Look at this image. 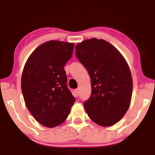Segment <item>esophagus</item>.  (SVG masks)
<instances>
[{"label": "esophagus", "mask_w": 155, "mask_h": 155, "mask_svg": "<svg viewBox=\"0 0 155 155\" xmlns=\"http://www.w3.org/2000/svg\"><path fill=\"white\" fill-rule=\"evenodd\" d=\"M75 95H76V96H79V89H76V90H75Z\"/></svg>", "instance_id": "34e87169"}]
</instances>
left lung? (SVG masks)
<instances>
[{"instance_id": "1", "label": "left lung", "mask_w": 155, "mask_h": 155, "mask_svg": "<svg viewBox=\"0 0 155 155\" xmlns=\"http://www.w3.org/2000/svg\"><path fill=\"white\" fill-rule=\"evenodd\" d=\"M76 55L91 80V95L84 101L89 118L103 127L118 122L130 107L132 79L120 53L104 40L90 39L78 43Z\"/></svg>"}]
</instances>
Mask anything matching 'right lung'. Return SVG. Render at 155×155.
<instances>
[{
	"label": "right lung",
	"mask_w": 155,
	"mask_h": 155,
	"mask_svg": "<svg viewBox=\"0 0 155 155\" xmlns=\"http://www.w3.org/2000/svg\"><path fill=\"white\" fill-rule=\"evenodd\" d=\"M74 47L70 42L48 41L34 51L23 68L21 90L25 105L39 123L49 128L63 123L76 100L64 69Z\"/></svg>",
	"instance_id": "1"
}]
</instances>
